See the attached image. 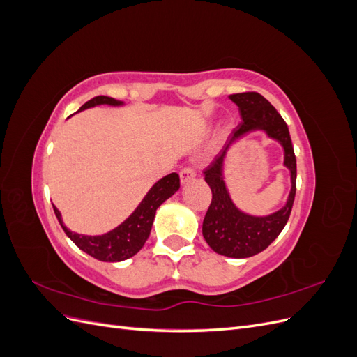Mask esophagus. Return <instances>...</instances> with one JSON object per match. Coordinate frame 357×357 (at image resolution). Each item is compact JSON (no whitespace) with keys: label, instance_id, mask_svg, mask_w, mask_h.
<instances>
[{"label":"esophagus","instance_id":"34e87169","mask_svg":"<svg viewBox=\"0 0 357 357\" xmlns=\"http://www.w3.org/2000/svg\"><path fill=\"white\" fill-rule=\"evenodd\" d=\"M195 176H197V172H195V168H193L192 165H186L185 168H181V171H180L181 183H188Z\"/></svg>","mask_w":357,"mask_h":357}]
</instances>
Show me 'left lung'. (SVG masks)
Returning a JSON list of instances; mask_svg holds the SVG:
<instances>
[{"label": "left lung", "instance_id": "1", "mask_svg": "<svg viewBox=\"0 0 357 357\" xmlns=\"http://www.w3.org/2000/svg\"><path fill=\"white\" fill-rule=\"evenodd\" d=\"M229 98L240 107L243 121L231 135L235 138L264 129L284 147V165L291 174V190L287 204L268 218H253L235 208L222 178V160L228 144L204 169V178L211 189V204L202 222V235L215 253L228 257H250L271 244L286 226L296 193V156L291 146L287 123L268 100L257 92L234 93Z\"/></svg>", "mask_w": 357, "mask_h": 357}]
</instances>
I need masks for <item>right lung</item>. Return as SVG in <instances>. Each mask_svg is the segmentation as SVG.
I'll return each mask as SVG.
<instances>
[{"instance_id": "obj_1", "label": "right lung", "mask_w": 357, "mask_h": 357, "mask_svg": "<svg viewBox=\"0 0 357 357\" xmlns=\"http://www.w3.org/2000/svg\"><path fill=\"white\" fill-rule=\"evenodd\" d=\"M100 104H110V105H119L122 102L116 101L112 96H95L91 101L83 104L79 112L89 109L93 105ZM180 188V177L177 172H171V174L160 178L156 185L149 190L142 204L138 205L137 210L129 215V218L121 225L117 226L116 229L107 232L104 235L98 236H88V235H80L68 231L66 226H63L61 220V213L58 208L53 205V210H55L56 218L62 226L63 232L68 235V238L77 245L80 250L91 255L92 257L98 259V261L104 262H121L125 259L132 257L137 255L144 243L147 241L150 231H152V225L155 214L159 205L168 199L171 195L178 190Z\"/></svg>"}]
</instances>
